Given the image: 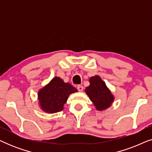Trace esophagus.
Masks as SVG:
<instances>
[{
    "label": "esophagus",
    "mask_w": 152,
    "mask_h": 152,
    "mask_svg": "<svg viewBox=\"0 0 152 152\" xmlns=\"http://www.w3.org/2000/svg\"><path fill=\"white\" fill-rule=\"evenodd\" d=\"M77 90L79 91L82 92V91H83V89H84V87H83V86H82V85H78L77 87Z\"/></svg>",
    "instance_id": "esophagus-1"
}]
</instances>
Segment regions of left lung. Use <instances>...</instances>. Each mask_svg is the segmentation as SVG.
I'll list each match as a JSON object with an SVG mask.
<instances>
[{
  "label": "left lung",
  "mask_w": 152,
  "mask_h": 152,
  "mask_svg": "<svg viewBox=\"0 0 152 152\" xmlns=\"http://www.w3.org/2000/svg\"><path fill=\"white\" fill-rule=\"evenodd\" d=\"M89 82L90 85L85 89V92L96 109L103 111L111 107L114 101V96L100 77H91Z\"/></svg>",
  "instance_id": "obj_1"
}]
</instances>
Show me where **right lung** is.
I'll list each match as a JSON object with an SVG mask.
<instances>
[{"mask_svg": "<svg viewBox=\"0 0 152 152\" xmlns=\"http://www.w3.org/2000/svg\"><path fill=\"white\" fill-rule=\"evenodd\" d=\"M77 90L69 83H65L58 77H55L50 82L38 92V99L41 110L48 113H55L62 111L71 93Z\"/></svg>", "mask_w": 152, "mask_h": 152, "instance_id": "obj_1", "label": "right lung"}]
</instances>
